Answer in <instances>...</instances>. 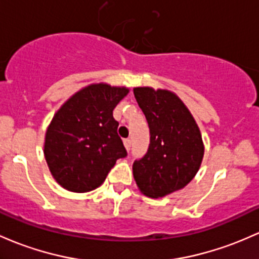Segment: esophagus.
Listing matches in <instances>:
<instances>
[{"mask_svg":"<svg viewBox=\"0 0 259 259\" xmlns=\"http://www.w3.org/2000/svg\"><path fill=\"white\" fill-rule=\"evenodd\" d=\"M124 146H125V149H126L127 151H129V150L132 149V140H130V139H125V140H124Z\"/></svg>","mask_w":259,"mask_h":259,"instance_id":"obj_1","label":"esophagus"}]
</instances>
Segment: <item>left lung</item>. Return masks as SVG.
<instances>
[{"label": "left lung", "mask_w": 259, "mask_h": 259, "mask_svg": "<svg viewBox=\"0 0 259 259\" xmlns=\"http://www.w3.org/2000/svg\"><path fill=\"white\" fill-rule=\"evenodd\" d=\"M139 107L146 116L150 145L133 173L143 194L162 198L180 190L194 178L204 156V145L188 108L171 91L134 88Z\"/></svg>", "instance_id": "left-lung-1"}]
</instances>
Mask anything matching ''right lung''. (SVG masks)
I'll list each match as a JSON object with an SVG mask.
<instances>
[{"mask_svg":"<svg viewBox=\"0 0 259 259\" xmlns=\"http://www.w3.org/2000/svg\"><path fill=\"white\" fill-rule=\"evenodd\" d=\"M129 93L125 87L96 83L67 99L45 134L44 156L62 188L86 193L103 183L118 158L127 155L113 109Z\"/></svg>","mask_w":259,"mask_h":259,"instance_id":"right-lung-1","label":"right lung"}]
</instances>
